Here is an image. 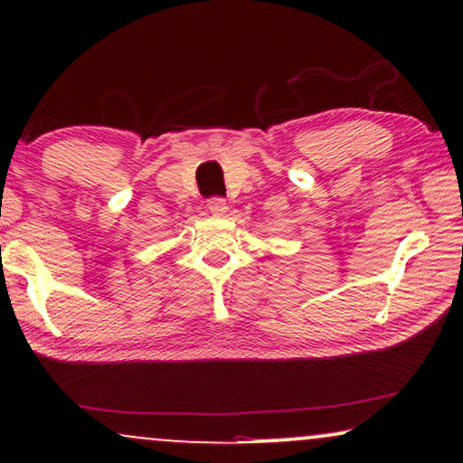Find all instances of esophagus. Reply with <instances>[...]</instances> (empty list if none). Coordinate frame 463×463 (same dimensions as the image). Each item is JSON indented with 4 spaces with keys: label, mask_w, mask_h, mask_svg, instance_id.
I'll return each instance as SVG.
<instances>
[{
    "label": "esophagus",
    "mask_w": 463,
    "mask_h": 463,
    "mask_svg": "<svg viewBox=\"0 0 463 463\" xmlns=\"http://www.w3.org/2000/svg\"><path fill=\"white\" fill-rule=\"evenodd\" d=\"M206 208L216 216H221V214L229 211V206H226L224 198H211V201H208V204H206Z\"/></svg>",
    "instance_id": "esophagus-1"
}]
</instances>
